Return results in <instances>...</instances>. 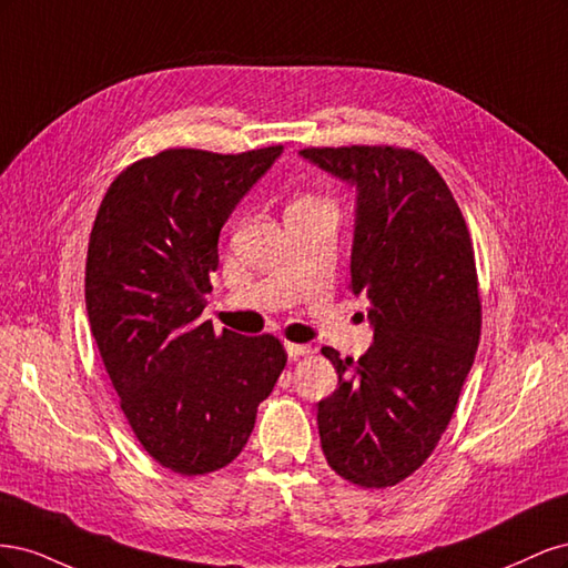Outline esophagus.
<instances>
[{
    "instance_id": "obj_1",
    "label": "esophagus",
    "mask_w": 568,
    "mask_h": 568,
    "mask_svg": "<svg viewBox=\"0 0 568 568\" xmlns=\"http://www.w3.org/2000/svg\"><path fill=\"white\" fill-rule=\"evenodd\" d=\"M284 348H286V355H288L291 359H296V357H301V355L311 353V348H307V346H301V343H291V341L284 343Z\"/></svg>"
}]
</instances>
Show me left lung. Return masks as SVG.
<instances>
[{
  "instance_id": "1",
  "label": "left lung",
  "mask_w": 568,
  "mask_h": 568,
  "mask_svg": "<svg viewBox=\"0 0 568 568\" xmlns=\"http://www.w3.org/2000/svg\"><path fill=\"white\" fill-rule=\"evenodd\" d=\"M355 189L351 291L369 301L372 348L341 359L317 403L322 450L351 484L386 488L434 453L457 407L480 336L467 222L438 170L393 146L303 149Z\"/></svg>"
}]
</instances>
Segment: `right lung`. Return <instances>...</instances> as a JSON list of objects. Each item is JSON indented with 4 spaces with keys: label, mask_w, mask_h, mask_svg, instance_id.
Masks as SVG:
<instances>
[{
    "label": "right lung",
    "mask_w": 568,
    "mask_h": 568,
    "mask_svg": "<svg viewBox=\"0 0 568 568\" xmlns=\"http://www.w3.org/2000/svg\"><path fill=\"white\" fill-rule=\"evenodd\" d=\"M284 146L222 156L168 149L120 173L97 213L84 303L123 415L144 450L199 476L244 450L286 365L280 338L203 322L220 230Z\"/></svg>",
    "instance_id": "obj_1"
}]
</instances>
